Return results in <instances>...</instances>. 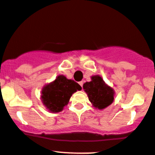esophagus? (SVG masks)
I'll return each instance as SVG.
<instances>
[{
  "label": "esophagus",
  "mask_w": 155,
  "mask_h": 155,
  "mask_svg": "<svg viewBox=\"0 0 155 155\" xmlns=\"http://www.w3.org/2000/svg\"><path fill=\"white\" fill-rule=\"evenodd\" d=\"M83 83H84V82H83L82 81V82H79V84H80V85L82 86H82H83Z\"/></svg>",
  "instance_id": "obj_1"
}]
</instances>
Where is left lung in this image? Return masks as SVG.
Wrapping results in <instances>:
<instances>
[{
    "label": "left lung",
    "instance_id": "left-lung-1",
    "mask_svg": "<svg viewBox=\"0 0 155 155\" xmlns=\"http://www.w3.org/2000/svg\"><path fill=\"white\" fill-rule=\"evenodd\" d=\"M83 88L95 108L103 110L114 100V90L107 85L99 75L91 76V82L84 83Z\"/></svg>",
    "mask_w": 155,
    "mask_h": 155
}]
</instances>
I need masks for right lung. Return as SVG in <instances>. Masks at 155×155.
I'll return each mask as SVG.
<instances>
[{
    "label": "right lung",
    "instance_id": "right-lung-1",
    "mask_svg": "<svg viewBox=\"0 0 155 155\" xmlns=\"http://www.w3.org/2000/svg\"><path fill=\"white\" fill-rule=\"evenodd\" d=\"M81 90L82 87L74 80L67 79L64 75H58L54 81L44 86L41 99L49 111L58 113L68 105L71 96Z\"/></svg>",
    "mask_w": 155,
    "mask_h": 155
}]
</instances>
